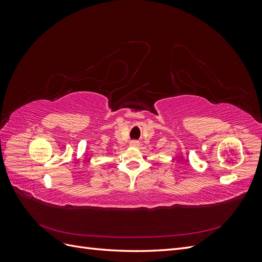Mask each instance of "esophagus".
Segmentation results:
<instances>
[{"label":"esophagus","mask_w":262,"mask_h":262,"mask_svg":"<svg viewBox=\"0 0 262 262\" xmlns=\"http://www.w3.org/2000/svg\"><path fill=\"white\" fill-rule=\"evenodd\" d=\"M139 141H137V140H132V141H130V145L131 146H134V147H137V146H139Z\"/></svg>","instance_id":"34e87169"}]
</instances>
